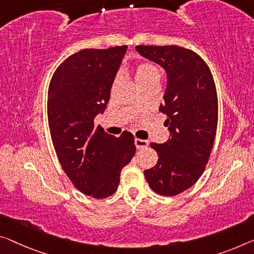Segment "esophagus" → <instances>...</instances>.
<instances>
[{"label":"esophagus","mask_w":254,"mask_h":254,"mask_svg":"<svg viewBox=\"0 0 254 254\" xmlns=\"http://www.w3.org/2000/svg\"><path fill=\"white\" fill-rule=\"evenodd\" d=\"M134 145H135V147H137V149H141V148H145V147L148 146V141H147V140L135 138Z\"/></svg>","instance_id":"obj_1"}]
</instances>
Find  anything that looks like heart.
Returning <instances> with one entry per match:
<instances>
[{
	"mask_svg": "<svg viewBox=\"0 0 254 254\" xmlns=\"http://www.w3.org/2000/svg\"><path fill=\"white\" fill-rule=\"evenodd\" d=\"M133 74L134 81L139 88L146 84H151V83L158 84L161 79V73L158 68L149 63H141L135 66Z\"/></svg>",
	"mask_w": 254,
	"mask_h": 254,
	"instance_id": "b5f03b06",
	"label": "heart"
}]
</instances>
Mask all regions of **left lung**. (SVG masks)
<instances>
[{
	"label": "left lung",
	"mask_w": 254,
	"mask_h": 254,
	"mask_svg": "<svg viewBox=\"0 0 254 254\" xmlns=\"http://www.w3.org/2000/svg\"><path fill=\"white\" fill-rule=\"evenodd\" d=\"M138 54L160 65L166 73L164 104L170 137L151 142L158 161L145 171L150 188L173 196L191 187L209 161L218 124V97L213 77L194 51L177 45H138Z\"/></svg>",
	"instance_id": "8db88e82"
}]
</instances>
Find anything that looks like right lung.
<instances>
[{
    "label": "right lung",
    "instance_id": "obj_1",
    "mask_svg": "<svg viewBox=\"0 0 254 254\" xmlns=\"http://www.w3.org/2000/svg\"><path fill=\"white\" fill-rule=\"evenodd\" d=\"M127 49L79 51L57 68L49 85L48 120L57 156L74 186L94 198L114 194L135 153L130 132L115 138L93 123L105 112Z\"/></svg>",
    "mask_w": 254,
    "mask_h": 254
}]
</instances>
